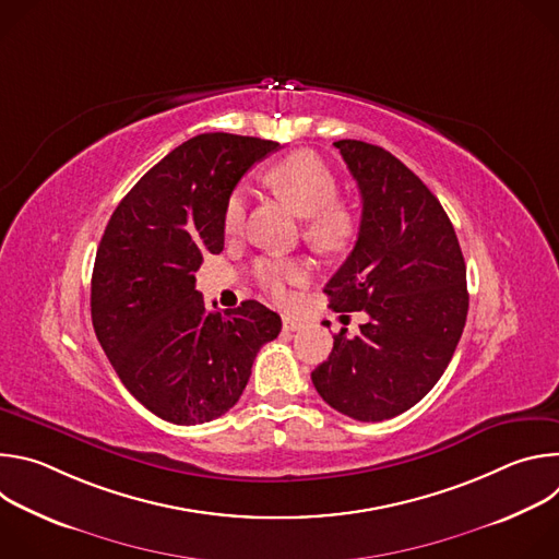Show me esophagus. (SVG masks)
<instances>
[{"label":"esophagus","mask_w":559,"mask_h":559,"mask_svg":"<svg viewBox=\"0 0 559 559\" xmlns=\"http://www.w3.org/2000/svg\"><path fill=\"white\" fill-rule=\"evenodd\" d=\"M300 328H302V323L298 321V318H294V316H289V313L283 316V330H285V332H298Z\"/></svg>","instance_id":"esophagus-1"}]
</instances>
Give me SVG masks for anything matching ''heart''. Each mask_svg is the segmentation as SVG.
Wrapping results in <instances>:
<instances>
[{"label":"heart","mask_w":559,"mask_h":559,"mask_svg":"<svg viewBox=\"0 0 559 559\" xmlns=\"http://www.w3.org/2000/svg\"><path fill=\"white\" fill-rule=\"evenodd\" d=\"M267 183L305 216V234L316 246L338 250L352 241L356 231L354 212L336 201L341 186L332 168L313 152L300 150L267 170ZM248 210L246 188H234L223 205L221 223L227 236L241 231ZM257 283L276 300H285L292 285L307 281V265L294 259L265 257L254 265Z\"/></svg>","instance_id":"heart-1"}]
</instances>
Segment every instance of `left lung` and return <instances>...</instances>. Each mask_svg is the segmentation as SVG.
<instances>
[{"mask_svg": "<svg viewBox=\"0 0 559 559\" xmlns=\"http://www.w3.org/2000/svg\"><path fill=\"white\" fill-rule=\"evenodd\" d=\"M362 197L356 246L325 294L365 311L360 334L334 336L311 382L336 412L380 423L412 409L444 373L462 336L468 294L455 229L431 190L391 152L334 143Z\"/></svg>", "mask_w": 559, "mask_h": 559, "instance_id": "1", "label": "left lung"}]
</instances>
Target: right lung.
Returning <instances> with one entry per match:
<instances>
[{
	"label": "right lung",
	"instance_id": "right-lung-1",
	"mask_svg": "<svg viewBox=\"0 0 559 559\" xmlns=\"http://www.w3.org/2000/svg\"><path fill=\"white\" fill-rule=\"evenodd\" d=\"M276 141L227 132L175 147L121 199L93 270L95 334L117 376L154 416L201 425L241 397L281 316L259 300L216 311L197 292L205 254L223 252V205Z\"/></svg>",
	"mask_w": 559,
	"mask_h": 559
}]
</instances>
